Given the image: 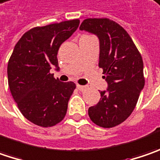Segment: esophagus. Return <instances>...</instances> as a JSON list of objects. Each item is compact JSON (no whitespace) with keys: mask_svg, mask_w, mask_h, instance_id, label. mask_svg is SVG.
<instances>
[{"mask_svg":"<svg viewBox=\"0 0 160 160\" xmlns=\"http://www.w3.org/2000/svg\"><path fill=\"white\" fill-rule=\"evenodd\" d=\"M77 88L80 90V91H83V90H85L87 87L86 86H81V85H79V84H77Z\"/></svg>","mask_w":160,"mask_h":160,"instance_id":"esophagus-1","label":"esophagus"}]
</instances>
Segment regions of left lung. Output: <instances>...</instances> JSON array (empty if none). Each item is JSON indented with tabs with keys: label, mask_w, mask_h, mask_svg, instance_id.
Returning <instances> with one entry per match:
<instances>
[{
	"label": "left lung",
	"mask_w": 160,
	"mask_h": 160,
	"mask_svg": "<svg viewBox=\"0 0 160 160\" xmlns=\"http://www.w3.org/2000/svg\"><path fill=\"white\" fill-rule=\"evenodd\" d=\"M80 29L99 39L98 66L108 82L100 100L88 108L89 118L100 127H115L132 113L144 88L142 57L124 28L109 18H87Z\"/></svg>",
	"instance_id": "obj_1"
}]
</instances>
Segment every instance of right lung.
Wrapping results in <instances>:
<instances>
[{
    "label": "right lung",
    "mask_w": 160,
    "mask_h": 160,
    "mask_svg": "<svg viewBox=\"0 0 160 160\" xmlns=\"http://www.w3.org/2000/svg\"><path fill=\"white\" fill-rule=\"evenodd\" d=\"M80 24L72 19L37 27L18 40L8 62V83L21 114L33 123L51 127L66 115L76 85L61 82L50 70L59 69L57 52Z\"/></svg>",
    "instance_id": "add662e5"
}]
</instances>
